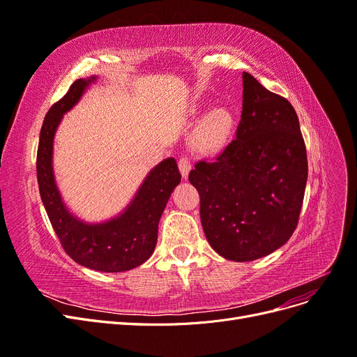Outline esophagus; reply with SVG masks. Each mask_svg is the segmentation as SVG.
<instances>
[{
    "instance_id": "1",
    "label": "esophagus",
    "mask_w": 357,
    "mask_h": 357,
    "mask_svg": "<svg viewBox=\"0 0 357 357\" xmlns=\"http://www.w3.org/2000/svg\"><path fill=\"white\" fill-rule=\"evenodd\" d=\"M190 168H192L190 159H189L188 156H181V158L178 159V169H180V172H181V177L185 178V180H186L188 176H189Z\"/></svg>"
}]
</instances>
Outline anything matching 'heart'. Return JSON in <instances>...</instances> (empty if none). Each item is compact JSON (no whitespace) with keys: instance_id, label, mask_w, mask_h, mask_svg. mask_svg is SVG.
<instances>
[{"instance_id":"1","label":"heart","mask_w":357,"mask_h":357,"mask_svg":"<svg viewBox=\"0 0 357 357\" xmlns=\"http://www.w3.org/2000/svg\"><path fill=\"white\" fill-rule=\"evenodd\" d=\"M232 128V113L226 107H219V109H214L202 119L197 131V142L205 149H218L228 139Z\"/></svg>"}]
</instances>
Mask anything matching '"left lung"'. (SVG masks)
Listing matches in <instances>:
<instances>
[{
  "label": "left lung",
  "mask_w": 357,
  "mask_h": 357,
  "mask_svg": "<svg viewBox=\"0 0 357 357\" xmlns=\"http://www.w3.org/2000/svg\"><path fill=\"white\" fill-rule=\"evenodd\" d=\"M236 137L215 160H201L189 181L215 253L235 262L264 257L294 234L308 177L305 143L291 104L243 73Z\"/></svg>",
  "instance_id": "1"
}]
</instances>
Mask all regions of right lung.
<instances>
[{
    "label": "right lung",
    "mask_w": 357,
    "mask_h": 357,
    "mask_svg": "<svg viewBox=\"0 0 357 357\" xmlns=\"http://www.w3.org/2000/svg\"><path fill=\"white\" fill-rule=\"evenodd\" d=\"M95 82L96 75L75 80L63 98L50 107L40 131L37 180L49 220L73 261L95 271L122 273L144 264L153 255L160 215L181 176L174 158L159 162L125 210L105 222L88 223L68 210L53 172V139L63 114Z\"/></svg>",
    "instance_id": "right-lung-1"
}]
</instances>
